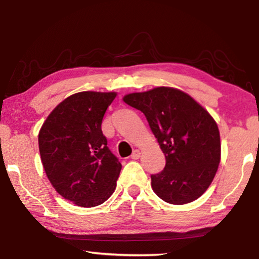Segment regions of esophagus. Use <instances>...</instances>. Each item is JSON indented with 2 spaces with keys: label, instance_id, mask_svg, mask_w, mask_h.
Segmentation results:
<instances>
[{
  "label": "esophagus",
  "instance_id": "1",
  "mask_svg": "<svg viewBox=\"0 0 259 259\" xmlns=\"http://www.w3.org/2000/svg\"><path fill=\"white\" fill-rule=\"evenodd\" d=\"M140 154H142V153H140V151L139 150H136V151H134L133 155H131V159H133V160H138L139 157H140Z\"/></svg>",
  "mask_w": 259,
  "mask_h": 259
}]
</instances>
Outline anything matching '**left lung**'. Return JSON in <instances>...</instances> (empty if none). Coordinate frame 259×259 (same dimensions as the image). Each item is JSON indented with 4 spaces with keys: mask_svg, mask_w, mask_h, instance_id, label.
Instances as JSON below:
<instances>
[{
    "mask_svg": "<svg viewBox=\"0 0 259 259\" xmlns=\"http://www.w3.org/2000/svg\"><path fill=\"white\" fill-rule=\"evenodd\" d=\"M122 99L144 113L165 156L164 169L151 176L155 194L171 204L199 199L221 162V136L213 117L190 95L171 87L128 94Z\"/></svg>",
    "mask_w": 259,
    "mask_h": 259,
    "instance_id": "left-lung-1",
    "label": "left lung"
}]
</instances>
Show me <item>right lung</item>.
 <instances>
[{
	"label": "right lung",
	"instance_id": "add662e5",
	"mask_svg": "<svg viewBox=\"0 0 259 259\" xmlns=\"http://www.w3.org/2000/svg\"><path fill=\"white\" fill-rule=\"evenodd\" d=\"M116 93L81 91L59 103L38 133L48 179L64 199L83 208L104 203L116 188L122 165L102 131Z\"/></svg>",
	"mask_w": 259,
	"mask_h": 259
}]
</instances>
